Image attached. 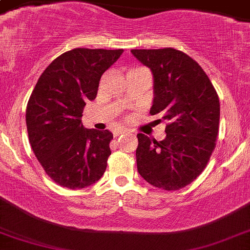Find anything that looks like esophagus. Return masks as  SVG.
Returning <instances> with one entry per match:
<instances>
[{
    "mask_svg": "<svg viewBox=\"0 0 250 250\" xmlns=\"http://www.w3.org/2000/svg\"><path fill=\"white\" fill-rule=\"evenodd\" d=\"M125 133H127V129H125V128H117V129L114 130V136H119L121 134Z\"/></svg>",
    "mask_w": 250,
    "mask_h": 250,
    "instance_id": "obj_1",
    "label": "esophagus"
}]
</instances>
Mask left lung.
<instances>
[{"instance_id":"left-lung-1","label":"left lung","mask_w":250,"mask_h":250,"mask_svg":"<svg viewBox=\"0 0 250 250\" xmlns=\"http://www.w3.org/2000/svg\"><path fill=\"white\" fill-rule=\"evenodd\" d=\"M154 78L150 115L168 121L166 138L156 141L138 134L136 164L150 185L175 191L204 171L216 147L219 100L198 62L178 49H131Z\"/></svg>"}]
</instances>
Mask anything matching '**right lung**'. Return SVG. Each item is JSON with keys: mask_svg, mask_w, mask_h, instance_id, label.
<instances>
[{"mask_svg": "<svg viewBox=\"0 0 250 250\" xmlns=\"http://www.w3.org/2000/svg\"><path fill=\"white\" fill-rule=\"evenodd\" d=\"M123 49L75 48L46 67L26 109L28 139L46 174L77 190L98 182L111 154L109 130L86 129L82 112L97 96L101 77Z\"/></svg>", "mask_w": 250, "mask_h": 250, "instance_id": "right-lung-1", "label": "right lung"}]
</instances>
